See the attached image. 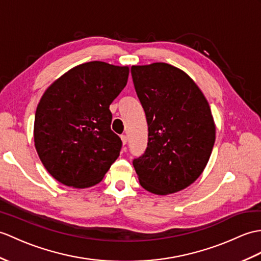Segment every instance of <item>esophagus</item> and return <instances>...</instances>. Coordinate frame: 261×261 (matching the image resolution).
<instances>
[{
	"label": "esophagus",
	"instance_id": "esophagus-1",
	"mask_svg": "<svg viewBox=\"0 0 261 261\" xmlns=\"http://www.w3.org/2000/svg\"><path fill=\"white\" fill-rule=\"evenodd\" d=\"M121 140H122L123 145H125L126 142H128V137H126L125 135H121Z\"/></svg>",
	"mask_w": 261,
	"mask_h": 261
}]
</instances>
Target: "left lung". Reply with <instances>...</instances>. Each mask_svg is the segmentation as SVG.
<instances>
[{"label":"left lung","instance_id":"1","mask_svg":"<svg viewBox=\"0 0 261 261\" xmlns=\"http://www.w3.org/2000/svg\"><path fill=\"white\" fill-rule=\"evenodd\" d=\"M148 123V145L133 160L140 185L169 195L195 182L209 161L216 126L208 101L184 71L167 63L133 65Z\"/></svg>","mask_w":261,"mask_h":261}]
</instances>
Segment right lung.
I'll return each mask as SVG.
<instances>
[{"label":"right lung","instance_id":"1","mask_svg":"<svg viewBox=\"0 0 261 261\" xmlns=\"http://www.w3.org/2000/svg\"><path fill=\"white\" fill-rule=\"evenodd\" d=\"M128 76V66L92 61L66 72L42 95L34 119L35 149L59 182L92 187L118 159L122 141L111 130L109 107Z\"/></svg>","mask_w":261,"mask_h":261}]
</instances>
